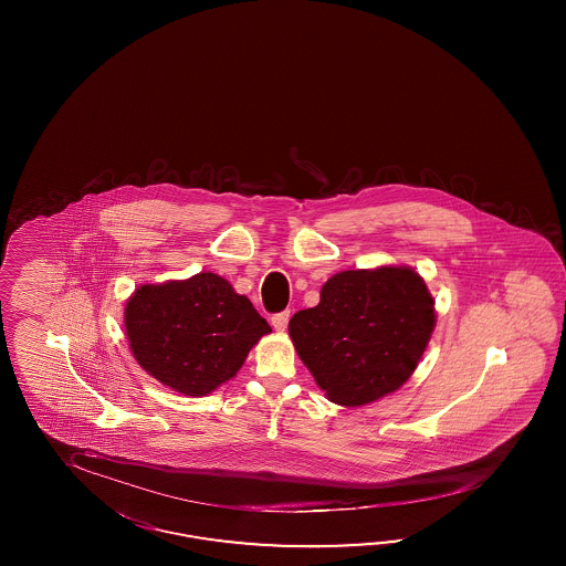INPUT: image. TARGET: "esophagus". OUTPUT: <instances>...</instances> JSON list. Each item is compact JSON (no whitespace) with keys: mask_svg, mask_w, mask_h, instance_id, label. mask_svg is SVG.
Instances as JSON below:
<instances>
[{"mask_svg":"<svg viewBox=\"0 0 566 566\" xmlns=\"http://www.w3.org/2000/svg\"><path fill=\"white\" fill-rule=\"evenodd\" d=\"M289 319H291V311H280V313L272 315V326L277 332H284L289 327Z\"/></svg>","mask_w":566,"mask_h":566,"instance_id":"34e87169","label":"esophagus"}]
</instances>
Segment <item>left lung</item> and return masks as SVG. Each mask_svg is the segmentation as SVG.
Listing matches in <instances>:
<instances>
[{"label":"left lung","instance_id":"left-lung-1","mask_svg":"<svg viewBox=\"0 0 566 566\" xmlns=\"http://www.w3.org/2000/svg\"><path fill=\"white\" fill-rule=\"evenodd\" d=\"M433 326L423 277L407 265H384L332 275L317 307L292 315L289 334L327 398L360 407L412 376Z\"/></svg>","mask_w":566,"mask_h":566}]
</instances>
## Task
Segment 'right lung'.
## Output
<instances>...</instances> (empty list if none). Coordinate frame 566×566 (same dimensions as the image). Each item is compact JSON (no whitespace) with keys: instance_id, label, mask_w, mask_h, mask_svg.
Instances as JSON below:
<instances>
[{"instance_id":"obj_1","label":"right lung","mask_w":566,"mask_h":566,"mask_svg":"<svg viewBox=\"0 0 566 566\" xmlns=\"http://www.w3.org/2000/svg\"><path fill=\"white\" fill-rule=\"evenodd\" d=\"M124 326L138 365L185 396H206L237 376L272 327L222 275L143 284L128 298Z\"/></svg>"}]
</instances>
